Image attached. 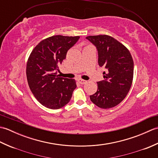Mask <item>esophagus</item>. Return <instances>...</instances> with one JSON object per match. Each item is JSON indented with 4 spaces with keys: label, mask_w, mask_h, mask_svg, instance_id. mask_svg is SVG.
Returning a JSON list of instances; mask_svg holds the SVG:
<instances>
[{
    "label": "esophagus",
    "mask_w": 158,
    "mask_h": 158,
    "mask_svg": "<svg viewBox=\"0 0 158 158\" xmlns=\"http://www.w3.org/2000/svg\"><path fill=\"white\" fill-rule=\"evenodd\" d=\"M77 81H78V82L80 83V84H85V83H86L87 82V81H85V80L82 79H77Z\"/></svg>",
    "instance_id": "esophagus-1"
}]
</instances>
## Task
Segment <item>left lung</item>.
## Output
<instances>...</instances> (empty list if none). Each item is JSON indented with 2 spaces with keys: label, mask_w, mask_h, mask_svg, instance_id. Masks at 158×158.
I'll return each instance as SVG.
<instances>
[{
  "label": "left lung",
  "mask_w": 158,
  "mask_h": 158,
  "mask_svg": "<svg viewBox=\"0 0 158 158\" xmlns=\"http://www.w3.org/2000/svg\"><path fill=\"white\" fill-rule=\"evenodd\" d=\"M86 39L97 49L98 65L106 69L104 80L97 82L98 89L89 96L90 100L100 108H112L126 98L132 85V56L125 46L110 36H88Z\"/></svg>",
  "instance_id": "left-lung-1"
}]
</instances>
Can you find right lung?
I'll use <instances>...</instances> for the list:
<instances>
[{"label":"right lung","mask_w":158,"mask_h":158,"mask_svg":"<svg viewBox=\"0 0 158 158\" xmlns=\"http://www.w3.org/2000/svg\"><path fill=\"white\" fill-rule=\"evenodd\" d=\"M80 36L56 35L43 40L32 50L26 65L27 81L42 105L58 109L68 104L77 88L75 80L57 75L58 66Z\"/></svg>","instance_id":"right-lung-1"}]
</instances>
